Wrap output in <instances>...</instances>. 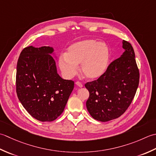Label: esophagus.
<instances>
[{"mask_svg": "<svg viewBox=\"0 0 156 156\" xmlns=\"http://www.w3.org/2000/svg\"><path fill=\"white\" fill-rule=\"evenodd\" d=\"M75 84L77 85V86H79V87H82L83 85V83H81L80 81H77L75 83Z\"/></svg>", "mask_w": 156, "mask_h": 156, "instance_id": "1", "label": "esophagus"}]
</instances>
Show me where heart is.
<instances>
[{
	"label": "heart",
	"instance_id": "heart-1",
	"mask_svg": "<svg viewBox=\"0 0 156 156\" xmlns=\"http://www.w3.org/2000/svg\"><path fill=\"white\" fill-rule=\"evenodd\" d=\"M109 56L106 44L85 40L70 46L65 56L59 58L58 65L66 77H73L77 71V66L81 64V72L85 78L96 79L106 71Z\"/></svg>",
	"mask_w": 156,
	"mask_h": 156
}]
</instances>
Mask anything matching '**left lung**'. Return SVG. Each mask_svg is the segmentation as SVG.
<instances>
[{
  "label": "left lung",
  "instance_id": "left-lung-1",
  "mask_svg": "<svg viewBox=\"0 0 156 156\" xmlns=\"http://www.w3.org/2000/svg\"><path fill=\"white\" fill-rule=\"evenodd\" d=\"M123 55L110 63L97 80L85 84L90 96L89 113L98 121L119 118L125 112L135 97L139 83V71L132 45L123 40Z\"/></svg>",
  "mask_w": 156,
  "mask_h": 156
}]
</instances>
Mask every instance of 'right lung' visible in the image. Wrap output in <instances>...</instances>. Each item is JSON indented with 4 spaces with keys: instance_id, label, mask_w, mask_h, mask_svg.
<instances>
[{
    "instance_id": "obj_1",
    "label": "right lung",
    "mask_w": 156,
    "mask_h": 156,
    "mask_svg": "<svg viewBox=\"0 0 156 156\" xmlns=\"http://www.w3.org/2000/svg\"><path fill=\"white\" fill-rule=\"evenodd\" d=\"M49 46H28L19 57L16 73V92L25 109L42 122L56 120L64 111L74 88V81L57 73Z\"/></svg>"
}]
</instances>
